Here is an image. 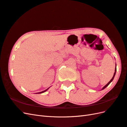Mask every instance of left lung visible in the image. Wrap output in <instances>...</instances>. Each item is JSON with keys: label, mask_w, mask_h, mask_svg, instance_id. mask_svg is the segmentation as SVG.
Instances as JSON below:
<instances>
[{"label": "left lung", "mask_w": 127, "mask_h": 127, "mask_svg": "<svg viewBox=\"0 0 127 127\" xmlns=\"http://www.w3.org/2000/svg\"><path fill=\"white\" fill-rule=\"evenodd\" d=\"M116 67H115V72H114V76H113V78H112V79L111 80H110V81H109V82L108 83H107V84H106V85L105 86H104L103 87V88L102 89V90H103L104 89H105L106 88V87H107V86H108V85H109V84L110 83H111L112 82V81H113V80L114 79V76H115V73H116Z\"/></svg>", "instance_id": "1"}]
</instances>
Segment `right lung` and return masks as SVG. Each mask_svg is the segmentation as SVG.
Wrapping results in <instances>:
<instances>
[{
    "label": "right lung",
    "mask_w": 127,
    "mask_h": 127,
    "mask_svg": "<svg viewBox=\"0 0 127 127\" xmlns=\"http://www.w3.org/2000/svg\"><path fill=\"white\" fill-rule=\"evenodd\" d=\"M48 89H47V90H44V91H42V92H38V93H43V92H45L46 91L48 90Z\"/></svg>",
    "instance_id": "right-lung-1"
}]
</instances>
